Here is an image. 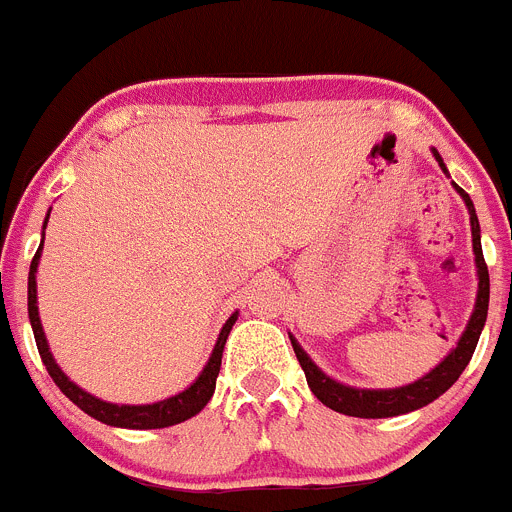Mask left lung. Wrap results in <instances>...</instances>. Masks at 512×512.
I'll use <instances>...</instances> for the list:
<instances>
[{
    "mask_svg": "<svg viewBox=\"0 0 512 512\" xmlns=\"http://www.w3.org/2000/svg\"><path fill=\"white\" fill-rule=\"evenodd\" d=\"M431 151L433 156H436L443 174L449 176V169L443 164L441 153H438L436 148H431ZM454 189L459 192V197L464 200V205H467L469 210L474 266H477V300H474V310L467 320V328H464V333L459 336L456 346L433 366L431 372L423 374V377L415 379V382L402 384V387H390V390H364V387H351V384H343L338 382V379L328 377V374L307 356V351L297 343V338L289 336L292 348H295L297 354V361H300L302 372H305L307 377V384H310L312 395L318 397L323 405H328L330 410H336V413L343 415H354V418H395V415L413 413V410H420L425 408V405H431L433 400H438V397L459 379V374L467 369L487 320V307H490V274H487L485 256H482V235H479V220L477 212H474V202L469 200V194L464 192L459 184H454Z\"/></svg>",
    "mask_w": 512,
    "mask_h": 512,
    "instance_id": "left-lung-1",
    "label": "left lung"
}]
</instances>
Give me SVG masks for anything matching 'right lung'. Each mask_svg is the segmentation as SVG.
<instances>
[{
    "label": "right lung",
    "mask_w": 512,
    "mask_h": 512,
    "mask_svg": "<svg viewBox=\"0 0 512 512\" xmlns=\"http://www.w3.org/2000/svg\"><path fill=\"white\" fill-rule=\"evenodd\" d=\"M48 217L45 215V225H48ZM45 238V233H43ZM40 253H43V241H40L38 253H35L33 264H30V274H27V315H30V325H33L35 343H38L40 359H43L45 369L53 377V382L58 384V390L74 402L76 408H81L87 415H92L94 420L107 425H115V428H130V431H148V428H169V425L184 423V420L194 418L210 402L212 392H215L217 374H220V361H223V348L228 341L230 330H233L235 320H238V310L225 320L220 336H217L215 348H212L210 359H207L205 369L200 372V377L189 384L187 390L176 392V395L166 397V400L148 402V405H120V402H107L102 397H94L92 392L81 390L79 384L71 382L66 374H63L61 366L53 359L51 348H48V338L43 333V323H40L38 315V282H35V274H38Z\"/></svg>",
    "instance_id": "add662e5"
}]
</instances>
